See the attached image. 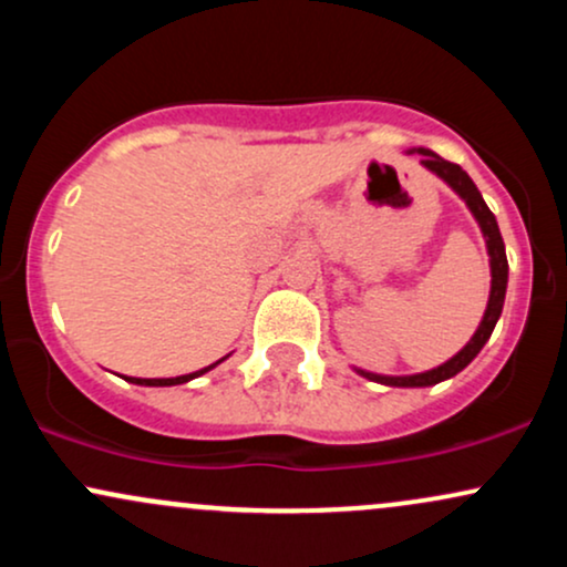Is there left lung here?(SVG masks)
Masks as SVG:
<instances>
[{"instance_id": "8db88e82", "label": "left lung", "mask_w": 567, "mask_h": 567, "mask_svg": "<svg viewBox=\"0 0 567 567\" xmlns=\"http://www.w3.org/2000/svg\"><path fill=\"white\" fill-rule=\"evenodd\" d=\"M408 154H421V165H424L429 173L437 175L440 181H445V184L451 186L453 192L466 202V207H470L474 220H477L480 231H483L485 247H487V258H491V296H487L485 315H483V320H480L477 330H474V336L470 338V343H466V347L461 349L458 354H453L451 360L442 362V365H437V368L424 370V373H413V375H381V373H370V370L354 368L357 373L365 375L368 381L383 383V386L419 389V386H434V383L453 379L455 373H461V370L470 365L474 357L480 354V349L485 347L487 338H491V333H493V328H496L501 309H504L506 282H509V264H506L504 239H501L496 216H493L491 207L485 205L483 194H480V188L474 186V181L470 178V175H466V171H461L458 165L442 159L440 154H434L432 148H424V146L410 148Z\"/></svg>"}]
</instances>
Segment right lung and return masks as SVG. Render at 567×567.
<instances>
[{
  "label": "right lung",
  "mask_w": 567,
  "mask_h": 567,
  "mask_svg": "<svg viewBox=\"0 0 567 567\" xmlns=\"http://www.w3.org/2000/svg\"><path fill=\"white\" fill-rule=\"evenodd\" d=\"M226 357H231V354H226ZM226 357H220V360L213 362V365H207V368H202V370H194V373L175 375V379H125V381L138 383V386H178V383H186V381H192V379H199V375H205L207 370H213L216 365H220V362H224Z\"/></svg>",
  "instance_id": "1"
}]
</instances>
